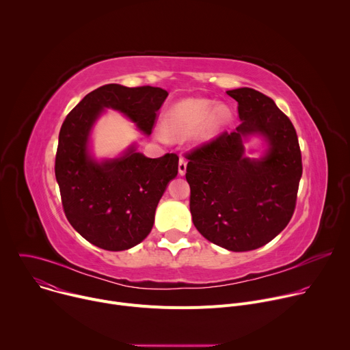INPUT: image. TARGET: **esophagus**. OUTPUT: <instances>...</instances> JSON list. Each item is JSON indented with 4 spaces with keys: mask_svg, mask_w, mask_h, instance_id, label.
<instances>
[{
    "mask_svg": "<svg viewBox=\"0 0 350 350\" xmlns=\"http://www.w3.org/2000/svg\"><path fill=\"white\" fill-rule=\"evenodd\" d=\"M185 172H187V162H185L184 158H180V161H178V173H180V176H184Z\"/></svg>",
    "mask_w": 350,
    "mask_h": 350,
    "instance_id": "1",
    "label": "esophagus"
}]
</instances>
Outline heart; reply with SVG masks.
Segmentation results:
<instances>
[{
    "label": "heart",
    "mask_w": 350,
    "mask_h": 350,
    "mask_svg": "<svg viewBox=\"0 0 350 350\" xmlns=\"http://www.w3.org/2000/svg\"><path fill=\"white\" fill-rule=\"evenodd\" d=\"M231 120V111L226 105H216L211 99L188 98L174 104L165 115V131H158L161 139L167 135L187 138L195 134L198 138L209 139Z\"/></svg>",
    "instance_id": "1"
}]
</instances>
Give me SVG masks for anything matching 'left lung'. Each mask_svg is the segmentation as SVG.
Instances as JSON below:
<instances>
[{
    "instance_id": "1",
    "label": "left lung",
    "mask_w": 350,
    "mask_h": 350,
    "mask_svg": "<svg viewBox=\"0 0 350 350\" xmlns=\"http://www.w3.org/2000/svg\"><path fill=\"white\" fill-rule=\"evenodd\" d=\"M227 94L238 103L241 124L188 154L185 178L196 230L232 252L258 249L289 223L302 177V155L293 124L271 98L254 90ZM260 135V160L244 157L243 141Z\"/></svg>"
}]
</instances>
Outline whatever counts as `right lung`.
Wrapping results in <instances>:
<instances>
[{
  "label": "right lung",
  "instance_id": "1",
  "mask_svg": "<svg viewBox=\"0 0 350 350\" xmlns=\"http://www.w3.org/2000/svg\"><path fill=\"white\" fill-rule=\"evenodd\" d=\"M167 95L159 87L105 84L87 94L61 127L55 177L65 215L83 238L105 251L130 249L151 232L178 157L151 159L131 145L118 158L96 161L90 152L92 127L105 109H113L149 135Z\"/></svg>",
  "mask_w": 350,
  "mask_h": 350
}]
</instances>
